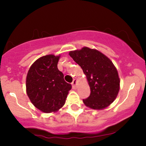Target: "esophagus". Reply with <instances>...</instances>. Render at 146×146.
<instances>
[{"label":"esophagus","mask_w":146,"mask_h":146,"mask_svg":"<svg viewBox=\"0 0 146 146\" xmlns=\"http://www.w3.org/2000/svg\"><path fill=\"white\" fill-rule=\"evenodd\" d=\"M71 84H72V86H73V88H75V86H76V84H77V80L74 79V80H73V82L71 83Z\"/></svg>","instance_id":"1"}]
</instances>
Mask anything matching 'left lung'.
<instances>
[{"label":"left lung","mask_w":146,"mask_h":146,"mask_svg":"<svg viewBox=\"0 0 146 146\" xmlns=\"http://www.w3.org/2000/svg\"><path fill=\"white\" fill-rule=\"evenodd\" d=\"M69 56L82 68L89 84L90 94L83 100L84 104L93 109L102 110L113 103L119 90L120 80L111 60L88 47L70 51Z\"/></svg>","instance_id":"obj_1"}]
</instances>
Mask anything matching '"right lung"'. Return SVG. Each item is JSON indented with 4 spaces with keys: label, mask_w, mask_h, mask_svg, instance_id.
Returning <instances> with one entry per match:
<instances>
[{
    "label": "right lung",
    "mask_w": 146,
    "mask_h": 146,
    "mask_svg": "<svg viewBox=\"0 0 146 146\" xmlns=\"http://www.w3.org/2000/svg\"><path fill=\"white\" fill-rule=\"evenodd\" d=\"M60 56L47 55L30 67L26 79L27 94L35 107L43 113L58 111L65 104L71 85L58 68Z\"/></svg>",
    "instance_id": "right-lung-1"
}]
</instances>
